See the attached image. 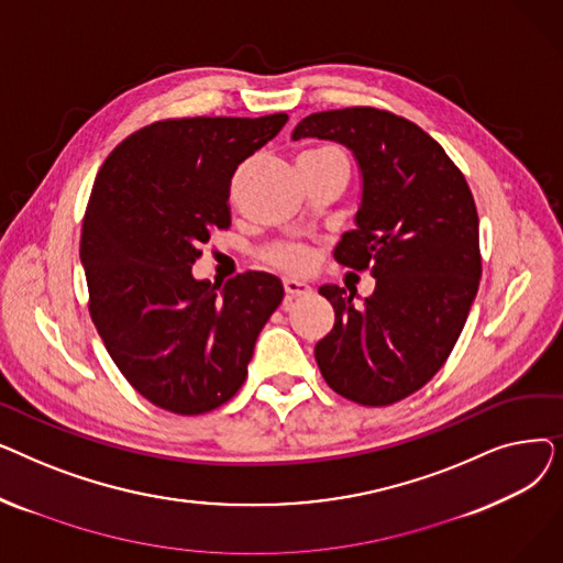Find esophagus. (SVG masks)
Listing matches in <instances>:
<instances>
[{
	"label": "esophagus",
	"mask_w": 563,
	"mask_h": 563,
	"mask_svg": "<svg viewBox=\"0 0 563 563\" xmlns=\"http://www.w3.org/2000/svg\"><path fill=\"white\" fill-rule=\"evenodd\" d=\"M283 285H285V294H287V299L308 297V294L312 291L308 283H303V280H297V278H285V283H283Z\"/></svg>",
	"instance_id": "esophagus-1"
}]
</instances>
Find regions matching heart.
Returning a JSON list of instances; mask_svg holds the SVG:
<instances>
[{
  "label": "heart",
  "mask_w": 563,
  "mask_h": 563,
  "mask_svg": "<svg viewBox=\"0 0 563 563\" xmlns=\"http://www.w3.org/2000/svg\"><path fill=\"white\" fill-rule=\"evenodd\" d=\"M312 153H338L331 151V147H323V151H312ZM269 260L280 266V269L287 272H306L310 266V251L297 244H289V246H278L269 253Z\"/></svg>",
  "instance_id": "heart-1"
}]
</instances>
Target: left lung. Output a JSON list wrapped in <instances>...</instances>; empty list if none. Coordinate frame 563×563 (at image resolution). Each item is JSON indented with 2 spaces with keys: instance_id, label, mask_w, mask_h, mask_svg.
<instances>
[{
  "instance_id": "obj_1",
  "label": "left lung",
  "mask_w": 563,
  "mask_h": 563,
  "mask_svg": "<svg viewBox=\"0 0 563 563\" xmlns=\"http://www.w3.org/2000/svg\"><path fill=\"white\" fill-rule=\"evenodd\" d=\"M308 136L344 145L358 164L356 230L333 253L376 278L363 306L338 285L319 287L335 323L314 358L338 395L388 406L433 378L465 327L482 278L475 198L440 143L390 111L310 113L291 132Z\"/></svg>"
}]
</instances>
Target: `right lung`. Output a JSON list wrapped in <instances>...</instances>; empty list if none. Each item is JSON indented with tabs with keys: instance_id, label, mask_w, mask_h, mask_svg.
<instances>
[{
	"instance_id": "right-lung-1",
	"label": "right lung",
	"mask_w": 563,
	"mask_h": 563,
	"mask_svg": "<svg viewBox=\"0 0 563 563\" xmlns=\"http://www.w3.org/2000/svg\"><path fill=\"white\" fill-rule=\"evenodd\" d=\"M287 113L177 118L147 125L102 164L79 257L91 319L115 367L147 401L200 416L244 386L280 278L249 272L223 287L194 278L200 244L230 225V177Z\"/></svg>"
}]
</instances>
